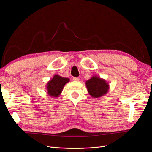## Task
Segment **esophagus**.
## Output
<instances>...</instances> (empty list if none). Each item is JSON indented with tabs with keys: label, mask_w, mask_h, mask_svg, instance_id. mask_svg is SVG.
Wrapping results in <instances>:
<instances>
[{
	"label": "esophagus",
	"mask_w": 152,
	"mask_h": 152,
	"mask_svg": "<svg viewBox=\"0 0 152 152\" xmlns=\"http://www.w3.org/2000/svg\"><path fill=\"white\" fill-rule=\"evenodd\" d=\"M73 80H74V81H79L80 79H79V77H73Z\"/></svg>",
	"instance_id": "34e87169"
}]
</instances>
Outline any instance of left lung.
<instances>
[{"label": "left lung", "instance_id": "1", "mask_svg": "<svg viewBox=\"0 0 152 152\" xmlns=\"http://www.w3.org/2000/svg\"><path fill=\"white\" fill-rule=\"evenodd\" d=\"M86 86L89 94L93 98H99L107 94L109 84L104 79L97 75H94L86 82Z\"/></svg>", "mask_w": 152, "mask_h": 152}]
</instances>
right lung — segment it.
<instances>
[{
  "label": "right lung",
  "instance_id": "obj_1",
  "mask_svg": "<svg viewBox=\"0 0 152 152\" xmlns=\"http://www.w3.org/2000/svg\"><path fill=\"white\" fill-rule=\"evenodd\" d=\"M70 81L68 78L62 77L59 75H54L49 81L47 82L45 89L48 96L53 98H58L61 94L65 84Z\"/></svg>",
  "mask_w": 152,
  "mask_h": 152
}]
</instances>
